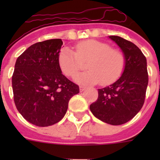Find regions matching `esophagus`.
I'll list each match as a JSON object with an SVG mask.
<instances>
[{
    "label": "esophagus",
    "mask_w": 160,
    "mask_h": 160,
    "mask_svg": "<svg viewBox=\"0 0 160 160\" xmlns=\"http://www.w3.org/2000/svg\"><path fill=\"white\" fill-rule=\"evenodd\" d=\"M85 89H86V87H83V86H81V87H79V90H80V92H82V91H84Z\"/></svg>",
    "instance_id": "34e87169"
}]
</instances>
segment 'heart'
I'll list each match as a JSON object with an SVG mask.
<instances>
[{"mask_svg":"<svg viewBox=\"0 0 160 160\" xmlns=\"http://www.w3.org/2000/svg\"><path fill=\"white\" fill-rule=\"evenodd\" d=\"M88 61L87 71L77 73L73 79L80 84H102L114 82L123 71L125 58L122 52L111 49L108 44L96 40L79 42L75 52L68 47L63 48L58 55V64L65 75H74Z\"/></svg>","mask_w":160,"mask_h":160,"instance_id":"1","label":"heart"}]
</instances>
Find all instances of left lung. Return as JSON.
<instances>
[{
    "mask_svg": "<svg viewBox=\"0 0 160 160\" xmlns=\"http://www.w3.org/2000/svg\"><path fill=\"white\" fill-rule=\"evenodd\" d=\"M119 46L125 58L122 75L115 82L98 89L97 101L90 106L97 118L111 125L126 123L143 106L148 84L147 59L134 43L118 36H109Z\"/></svg>",
    "mask_w": 160,
    "mask_h": 160,
    "instance_id": "obj_1",
    "label": "left lung"
}]
</instances>
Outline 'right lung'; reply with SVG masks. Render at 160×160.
Segmentation results:
<instances>
[{
  "label": "right lung",
  "instance_id": "add662e5",
  "mask_svg": "<svg viewBox=\"0 0 160 160\" xmlns=\"http://www.w3.org/2000/svg\"><path fill=\"white\" fill-rule=\"evenodd\" d=\"M62 39H50L29 46L18 58L12 77L14 102L29 122L38 127L57 123L79 87L62 73L58 55Z\"/></svg>",
  "mask_w": 160,
  "mask_h": 160
}]
</instances>
